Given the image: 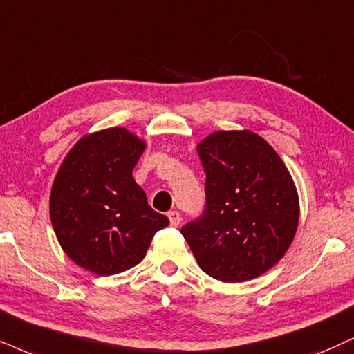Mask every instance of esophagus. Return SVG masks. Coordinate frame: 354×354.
<instances>
[{
	"label": "esophagus",
	"mask_w": 354,
	"mask_h": 354,
	"mask_svg": "<svg viewBox=\"0 0 354 354\" xmlns=\"http://www.w3.org/2000/svg\"><path fill=\"white\" fill-rule=\"evenodd\" d=\"M167 216H169V221H170V226H178L180 225V221H182V216H180V213L178 212H169L167 213Z\"/></svg>",
	"instance_id": "obj_1"
}]
</instances>
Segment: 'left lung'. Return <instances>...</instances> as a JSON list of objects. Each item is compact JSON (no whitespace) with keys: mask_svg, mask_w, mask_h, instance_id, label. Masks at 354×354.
<instances>
[{"mask_svg":"<svg viewBox=\"0 0 354 354\" xmlns=\"http://www.w3.org/2000/svg\"><path fill=\"white\" fill-rule=\"evenodd\" d=\"M207 208L180 233L203 272L246 282L282 259L297 233L294 178L274 147L250 129L215 131L197 144Z\"/></svg>","mask_w":354,"mask_h":354,"instance_id":"obj_1","label":"left lung"}]
</instances>
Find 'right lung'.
Wrapping results in <instances>:
<instances>
[{"label":"right lung","instance_id":"right-lung-1","mask_svg":"<svg viewBox=\"0 0 354 354\" xmlns=\"http://www.w3.org/2000/svg\"><path fill=\"white\" fill-rule=\"evenodd\" d=\"M146 141L115 126L85 134L60 164L49 200L65 254L97 276L138 266L169 218L152 210L133 169Z\"/></svg>","mask_w":354,"mask_h":354}]
</instances>
